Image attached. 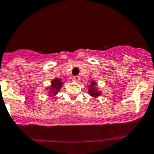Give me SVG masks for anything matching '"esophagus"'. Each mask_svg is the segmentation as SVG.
Listing matches in <instances>:
<instances>
[{"instance_id":"34e87169","label":"esophagus","mask_w":154,"mask_h":154,"mask_svg":"<svg viewBox=\"0 0 154 154\" xmlns=\"http://www.w3.org/2000/svg\"><path fill=\"white\" fill-rule=\"evenodd\" d=\"M73 81H74V82H79L80 77H77V76H76V77H73Z\"/></svg>"}]
</instances>
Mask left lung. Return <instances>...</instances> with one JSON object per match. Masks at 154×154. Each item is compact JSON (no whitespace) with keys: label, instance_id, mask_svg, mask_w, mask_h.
Here are the masks:
<instances>
[{"label":"left lung","instance_id":"left-lung-1","mask_svg":"<svg viewBox=\"0 0 154 154\" xmlns=\"http://www.w3.org/2000/svg\"><path fill=\"white\" fill-rule=\"evenodd\" d=\"M88 94L93 98H98L102 95V91L98 88V85H96V82L94 81H91L90 85H88Z\"/></svg>","mask_w":154,"mask_h":154}]
</instances>
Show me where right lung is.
I'll return each instance as SVG.
<instances>
[{"label": "right lung", "mask_w": 154, "mask_h": 154, "mask_svg": "<svg viewBox=\"0 0 154 154\" xmlns=\"http://www.w3.org/2000/svg\"><path fill=\"white\" fill-rule=\"evenodd\" d=\"M63 85V82L61 78H55L51 81V85L46 88V91L48 93V96L54 97L57 95L58 92L60 91L62 86Z\"/></svg>", "instance_id": "obj_1"}]
</instances>
